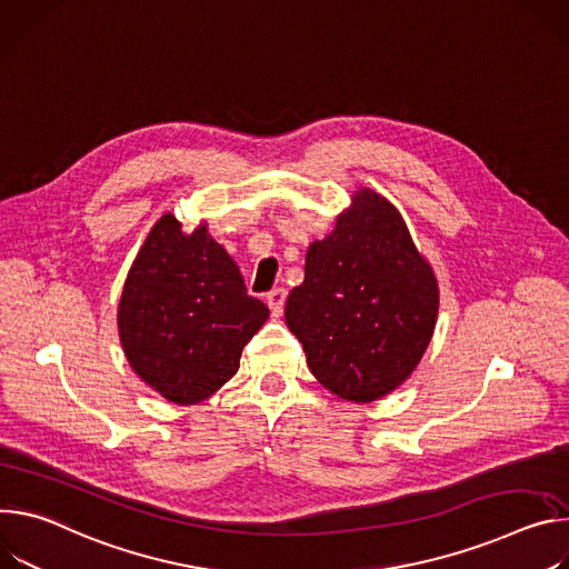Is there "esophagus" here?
I'll use <instances>...</instances> for the list:
<instances>
[{
	"instance_id": "esophagus-1",
	"label": "esophagus",
	"mask_w": 569,
	"mask_h": 569,
	"mask_svg": "<svg viewBox=\"0 0 569 569\" xmlns=\"http://www.w3.org/2000/svg\"><path fill=\"white\" fill-rule=\"evenodd\" d=\"M284 300H287V291H284V289H273V291H269L267 305H269L273 317H280L282 309H284Z\"/></svg>"
}]
</instances>
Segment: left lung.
Wrapping results in <instances>:
<instances>
[{
	"mask_svg": "<svg viewBox=\"0 0 569 569\" xmlns=\"http://www.w3.org/2000/svg\"><path fill=\"white\" fill-rule=\"evenodd\" d=\"M438 284L398 210L370 189L307 250L284 319L317 380L350 402L380 400L422 359Z\"/></svg>",
	"mask_w": 569,
	"mask_h": 569,
	"instance_id": "left-lung-1",
	"label": "left lung"
}]
</instances>
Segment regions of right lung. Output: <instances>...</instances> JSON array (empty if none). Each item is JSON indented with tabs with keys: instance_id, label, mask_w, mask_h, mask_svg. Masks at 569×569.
Listing matches in <instances>:
<instances>
[{
	"instance_id": "add662e5",
	"label": "right lung",
	"mask_w": 569,
	"mask_h": 569,
	"mask_svg": "<svg viewBox=\"0 0 569 569\" xmlns=\"http://www.w3.org/2000/svg\"><path fill=\"white\" fill-rule=\"evenodd\" d=\"M269 319L206 226L184 234L173 214L149 232L126 278L117 323L142 380L176 405H197L239 368L243 346Z\"/></svg>"
}]
</instances>
